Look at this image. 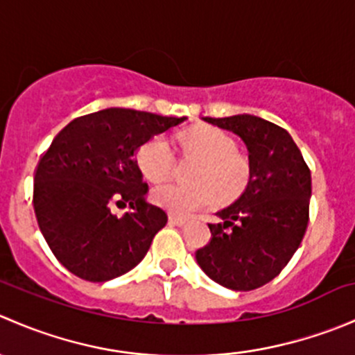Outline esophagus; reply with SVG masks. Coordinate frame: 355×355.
<instances>
[{"label":"esophagus","instance_id":"obj_1","mask_svg":"<svg viewBox=\"0 0 355 355\" xmlns=\"http://www.w3.org/2000/svg\"><path fill=\"white\" fill-rule=\"evenodd\" d=\"M168 221H170V225H175V227H184V225L187 223V220H185L184 216H180V214H175V213L168 214Z\"/></svg>","mask_w":355,"mask_h":355}]
</instances>
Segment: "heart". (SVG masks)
<instances>
[{
  "instance_id": "obj_1",
  "label": "heart",
  "mask_w": 355,
  "mask_h": 355,
  "mask_svg": "<svg viewBox=\"0 0 355 355\" xmlns=\"http://www.w3.org/2000/svg\"><path fill=\"white\" fill-rule=\"evenodd\" d=\"M178 141L187 151L204 157L198 171L199 185L166 184L153 191V200L175 214H191L223 199L235 198L245 187L249 170L237 156V142L227 130L213 125H194L178 134ZM139 170L148 180L164 182L173 168V151L164 135H153L135 153Z\"/></svg>"
}]
</instances>
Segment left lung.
<instances>
[{
    "mask_svg": "<svg viewBox=\"0 0 355 355\" xmlns=\"http://www.w3.org/2000/svg\"><path fill=\"white\" fill-rule=\"evenodd\" d=\"M242 139L249 153V182L218 211L211 242L196 252L200 270L232 290H254L273 280L290 261L309 221L311 171L285 128L254 116H202Z\"/></svg>",
    "mask_w": 355,
    "mask_h": 355,
    "instance_id": "1",
    "label": "left lung"
}]
</instances>
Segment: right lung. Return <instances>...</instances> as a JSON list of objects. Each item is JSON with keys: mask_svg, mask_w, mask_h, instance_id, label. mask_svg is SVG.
<instances>
[{"mask_svg": "<svg viewBox=\"0 0 355 355\" xmlns=\"http://www.w3.org/2000/svg\"><path fill=\"white\" fill-rule=\"evenodd\" d=\"M187 118L106 108L75 118L55 137L34 177V211L56 259L87 282H108L137 266L166 225L146 200L139 146ZM111 203H127L123 217Z\"/></svg>", "mask_w": 355, "mask_h": 355, "instance_id": "right-lung-1", "label": "right lung"}]
</instances>
